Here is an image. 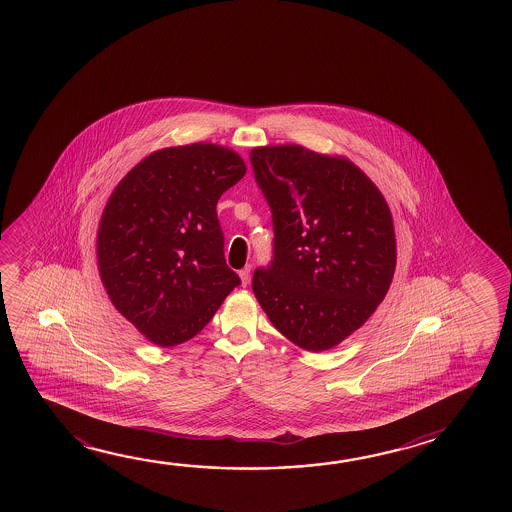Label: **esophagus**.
I'll return each mask as SVG.
<instances>
[{
    "mask_svg": "<svg viewBox=\"0 0 512 512\" xmlns=\"http://www.w3.org/2000/svg\"><path fill=\"white\" fill-rule=\"evenodd\" d=\"M250 271H252L250 266H246V268H243L241 271H239V277H241V282H243L244 287L250 284Z\"/></svg>",
    "mask_w": 512,
    "mask_h": 512,
    "instance_id": "obj_1",
    "label": "esophagus"
}]
</instances>
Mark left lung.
Masks as SVG:
<instances>
[{
  "label": "left lung",
  "mask_w": 512,
  "mask_h": 512,
  "mask_svg": "<svg viewBox=\"0 0 512 512\" xmlns=\"http://www.w3.org/2000/svg\"><path fill=\"white\" fill-rule=\"evenodd\" d=\"M271 209L273 259L253 293L291 343L325 352L361 328L384 300L396 266L393 216L353 162L296 144L250 153Z\"/></svg>",
  "instance_id": "8db88e82"
}]
</instances>
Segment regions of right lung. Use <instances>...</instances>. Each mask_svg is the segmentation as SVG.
Wrapping results in <instances>:
<instances>
[{
	"instance_id": "obj_1",
	"label": "right lung",
	"mask_w": 512,
	"mask_h": 512,
	"mask_svg": "<svg viewBox=\"0 0 512 512\" xmlns=\"http://www.w3.org/2000/svg\"><path fill=\"white\" fill-rule=\"evenodd\" d=\"M244 173V160L218 144L173 146L141 160L110 194L96 241L101 282L151 343L189 341L241 284L216 205Z\"/></svg>"
}]
</instances>
